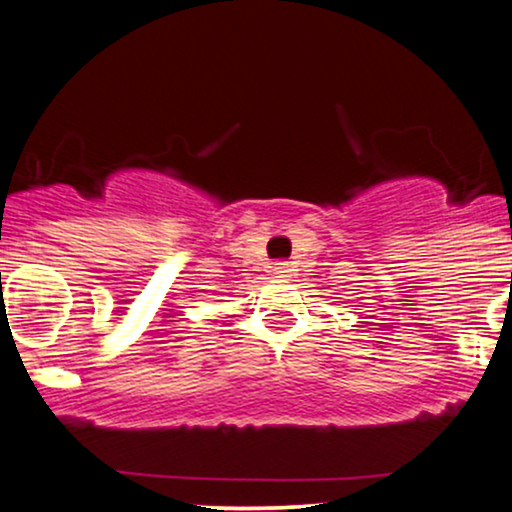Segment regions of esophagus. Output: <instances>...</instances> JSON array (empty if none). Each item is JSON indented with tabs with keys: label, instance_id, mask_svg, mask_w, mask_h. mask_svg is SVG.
I'll return each mask as SVG.
<instances>
[{
	"label": "esophagus",
	"instance_id": "1",
	"mask_svg": "<svg viewBox=\"0 0 512 512\" xmlns=\"http://www.w3.org/2000/svg\"><path fill=\"white\" fill-rule=\"evenodd\" d=\"M272 272L276 274V276H281V279H286V276H291V264L289 262H284V260H279V262H274V267H272Z\"/></svg>",
	"mask_w": 512,
	"mask_h": 512
}]
</instances>
